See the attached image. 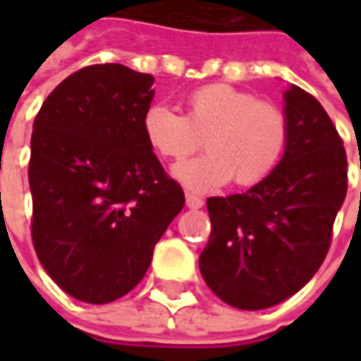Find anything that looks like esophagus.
Wrapping results in <instances>:
<instances>
[{
    "instance_id": "34e87169",
    "label": "esophagus",
    "mask_w": 361,
    "mask_h": 361,
    "mask_svg": "<svg viewBox=\"0 0 361 361\" xmlns=\"http://www.w3.org/2000/svg\"><path fill=\"white\" fill-rule=\"evenodd\" d=\"M187 207L188 209H201L202 207V199L192 195V192H187Z\"/></svg>"
}]
</instances>
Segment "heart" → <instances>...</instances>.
<instances>
[{"label": "heart", "mask_w": 361, "mask_h": 361, "mask_svg": "<svg viewBox=\"0 0 361 361\" xmlns=\"http://www.w3.org/2000/svg\"><path fill=\"white\" fill-rule=\"evenodd\" d=\"M185 104L187 114L150 106L142 120L146 142L166 160L188 159L204 138L209 154L174 169L185 187L211 190L231 178L237 187H255L283 159L289 124L273 102L229 84H204L188 92Z\"/></svg>", "instance_id": "heart-1"}]
</instances>
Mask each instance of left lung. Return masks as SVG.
<instances>
[{"mask_svg": "<svg viewBox=\"0 0 361 361\" xmlns=\"http://www.w3.org/2000/svg\"><path fill=\"white\" fill-rule=\"evenodd\" d=\"M289 136L277 169L243 195L211 197V237L199 257L204 283L255 312L298 293L322 267L348 192L343 140L310 92H285Z\"/></svg>", "mask_w": 361, "mask_h": 361, "instance_id": "left-lung-1", "label": "left lung"}]
</instances>
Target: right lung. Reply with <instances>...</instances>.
<instances>
[{"mask_svg":"<svg viewBox=\"0 0 361 361\" xmlns=\"http://www.w3.org/2000/svg\"><path fill=\"white\" fill-rule=\"evenodd\" d=\"M152 82L120 63L86 66L54 88L34 120V249L49 277L86 303H110L140 283L185 207L142 130Z\"/></svg>","mask_w":361,"mask_h":361,"instance_id":"obj_1","label":"right lung"}]
</instances>
